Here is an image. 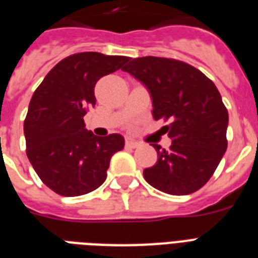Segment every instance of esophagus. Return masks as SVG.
Returning a JSON list of instances; mask_svg holds the SVG:
<instances>
[{"mask_svg":"<svg viewBox=\"0 0 258 258\" xmlns=\"http://www.w3.org/2000/svg\"><path fill=\"white\" fill-rule=\"evenodd\" d=\"M138 143L135 141H131V139H127L125 141V147H128V149H135V147H138Z\"/></svg>","mask_w":258,"mask_h":258,"instance_id":"obj_1","label":"esophagus"}]
</instances>
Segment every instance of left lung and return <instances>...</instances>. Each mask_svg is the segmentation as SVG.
Masks as SVG:
<instances>
[{
  "mask_svg": "<svg viewBox=\"0 0 258 258\" xmlns=\"http://www.w3.org/2000/svg\"><path fill=\"white\" fill-rule=\"evenodd\" d=\"M139 80L153 100L155 120L165 117L171 146L154 145L158 161L145 179L159 191L187 196L204 186L224 157L229 115L214 83L201 71L172 58H134L121 68Z\"/></svg>",
  "mask_w": 258,
  "mask_h": 258,
  "instance_id": "left-lung-1",
  "label": "left lung"
}]
</instances>
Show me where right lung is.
<instances>
[{
    "label": "right lung",
    "mask_w": 258,
    "mask_h": 258,
    "mask_svg": "<svg viewBox=\"0 0 258 258\" xmlns=\"http://www.w3.org/2000/svg\"><path fill=\"white\" fill-rule=\"evenodd\" d=\"M130 57L83 52L49 71L30 99L24 121L26 155L44 183L64 197L96 190L109 161L124 147L120 134L96 137L86 128L87 108L95 107V84L120 70Z\"/></svg>",
    "instance_id": "1"
}]
</instances>
